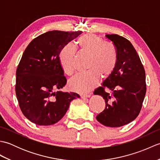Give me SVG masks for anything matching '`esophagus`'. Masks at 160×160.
<instances>
[{
	"label": "esophagus",
	"mask_w": 160,
	"mask_h": 160,
	"mask_svg": "<svg viewBox=\"0 0 160 160\" xmlns=\"http://www.w3.org/2000/svg\"><path fill=\"white\" fill-rule=\"evenodd\" d=\"M81 98H89L91 97V94H83V95H81L80 96Z\"/></svg>",
	"instance_id": "1"
}]
</instances>
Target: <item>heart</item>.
I'll use <instances>...</instances> for the list:
<instances>
[{
    "label": "heart",
    "mask_w": 160,
    "mask_h": 160,
    "mask_svg": "<svg viewBox=\"0 0 160 160\" xmlns=\"http://www.w3.org/2000/svg\"><path fill=\"white\" fill-rule=\"evenodd\" d=\"M80 52L89 56L86 73L77 75L71 80L69 86L71 89L85 93L96 85L99 78L107 79L116 68L118 53L113 44L105 42L102 38L94 33H86L77 40ZM76 50L71 43L62 47L58 54V59L63 71L68 76L75 72Z\"/></svg>",
    "instance_id": "1"
}]
</instances>
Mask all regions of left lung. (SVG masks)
I'll return each mask as SVG.
<instances>
[{
    "label": "left lung",
    "mask_w": 160,
    "mask_h": 160,
    "mask_svg": "<svg viewBox=\"0 0 160 160\" xmlns=\"http://www.w3.org/2000/svg\"><path fill=\"white\" fill-rule=\"evenodd\" d=\"M117 49L116 68L102 87L95 90L105 100V108L96 116L102 124L119 127L136 118L147 91L146 74L136 50L127 38L118 34H107Z\"/></svg>",
    "instance_id": "1"
}]
</instances>
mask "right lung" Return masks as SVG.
Returning a JSON list of instances; mask_svg holds the SVG:
<instances>
[{
  "label": "right lung",
  "mask_w": 160,
  "mask_h": 160,
  "mask_svg": "<svg viewBox=\"0 0 160 160\" xmlns=\"http://www.w3.org/2000/svg\"><path fill=\"white\" fill-rule=\"evenodd\" d=\"M82 32L53 30L29 44L16 69V94L23 115L38 125L56 123L65 115L71 102L79 95L53 90L67 84L60 66V49Z\"/></svg>",
  "instance_id": "right-lung-1"
}]
</instances>
